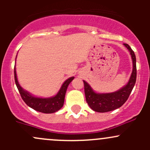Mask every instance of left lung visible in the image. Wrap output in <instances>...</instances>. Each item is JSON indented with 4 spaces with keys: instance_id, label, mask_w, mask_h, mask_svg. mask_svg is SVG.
I'll use <instances>...</instances> for the list:
<instances>
[{
    "instance_id": "left-lung-1",
    "label": "left lung",
    "mask_w": 150,
    "mask_h": 150,
    "mask_svg": "<svg viewBox=\"0 0 150 150\" xmlns=\"http://www.w3.org/2000/svg\"><path fill=\"white\" fill-rule=\"evenodd\" d=\"M123 45L129 51L133 62V70L128 83L122 88L112 93H99L92 89L90 85L83 81L86 99L89 107L97 112H107L119 108L129 97L137 81V61L134 51L127 43Z\"/></svg>"
}]
</instances>
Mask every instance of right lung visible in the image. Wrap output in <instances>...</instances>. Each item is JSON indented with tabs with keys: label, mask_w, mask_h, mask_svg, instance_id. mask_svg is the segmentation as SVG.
Segmentation results:
<instances>
[{
	"label": "right lung",
	"mask_w": 150,
	"mask_h": 150,
	"mask_svg": "<svg viewBox=\"0 0 150 150\" xmlns=\"http://www.w3.org/2000/svg\"><path fill=\"white\" fill-rule=\"evenodd\" d=\"M73 79L74 77H71V78L66 80L64 82V83L62 84L58 93H57V95H55L53 97H36V96H34L32 94H30L29 92L27 91H25L21 87L19 82H18L17 77H16V67H14L15 83H16V87H17L18 90H19L22 99H23L24 102L26 103L27 105L33 108V110L40 112L46 113V114L56 112L59 110L63 107L67 88L69 84L72 82Z\"/></svg>",
	"instance_id": "right-lung-1"
}]
</instances>
